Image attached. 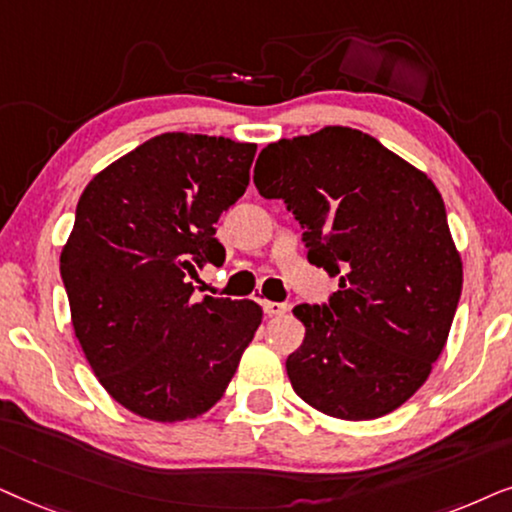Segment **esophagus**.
<instances>
[{"instance_id": "obj_1", "label": "esophagus", "mask_w": 512, "mask_h": 512, "mask_svg": "<svg viewBox=\"0 0 512 512\" xmlns=\"http://www.w3.org/2000/svg\"><path fill=\"white\" fill-rule=\"evenodd\" d=\"M262 309H264V313H267V316H283V313L288 311L290 306L285 302H269V299H262Z\"/></svg>"}]
</instances>
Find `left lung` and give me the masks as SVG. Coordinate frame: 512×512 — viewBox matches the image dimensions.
Instances as JSON below:
<instances>
[{
  "label": "left lung",
  "instance_id": "left-lung-1",
  "mask_svg": "<svg viewBox=\"0 0 512 512\" xmlns=\"http://www.w3.org/2000/svg\"><path fill=\"white\" fill-rule=\"evenodd\" d=\"M264 199L302 224L309 262L339 278L327 304H299L306 337L285 360L304 403L377 419L417 393L445 349L461 257L428 177L356 128L271 142L255 163Z\"/></svg>",
  "mask_w": 512,
  "mask_h": 512
}]
</instances>
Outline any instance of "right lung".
Returning <instances> with one entry per match:
<instances>
[{"mask_svg":"<svg viewBox=\"0 0 512 512\" xmlns=\"http://www.w3.org/2000/svg\"><path fill=\"white\" fill-rule=\"evenodd\" d=\"M257 145L163 133L88 182L60 255L72 325L105 391L138 417H201L262 323L250 299L203 297L215 222L241 199Z\"/></svg>","mask_w":512,"mask_h":512,"instance_id":"right-lung-1","label":"right lung"}]
</instances>
